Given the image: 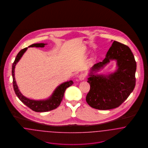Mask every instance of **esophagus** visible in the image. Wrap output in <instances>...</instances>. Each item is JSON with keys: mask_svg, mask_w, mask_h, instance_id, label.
I'll list each match as a JSON object with an SVG mask.
<instances>
[{"mask_svg": "<svg viewBox=\"0 0 148 148\" xmlns=\"http://www.w3.org/2000/svg\"><path fill=\"white\" fill-rule=\"evenodd\" d=\"M85 75L84 74H81L80 75H79V79L80 80H83L85 79Z\"/></svg>", "mask_w": 148, "mask_h": 148, "instance_id": "esophagus-1", "label": "esophagus"}]
</instances>
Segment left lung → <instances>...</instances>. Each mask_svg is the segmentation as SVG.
<instances>
[{
  "mask_svg": "<svg viewBox=\"0 0 148 148\" xmlns=\"http://www.w3.org/2000/svg\"><path fill=\"white\" fill-rule=\"evenodd\" d=\"M111 60L117 61V69L107 76L95 75ZM136 64L130 49L114 41L106 58L94 64L88 78L90 89L86 97L87 103L99 110H109L119 106L133 91L135 86Z\"/></svg>",
  "mask_w": 148,
  "mask_h": 148,
  "instance_id": "1",
  "label": "left lung"
}]
</instances>
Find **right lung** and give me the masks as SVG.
Returning <instances> with one entry per match:
<instances>
[{"instance_id":"1","label":"right lung","mask_w":148,"mask_h":148,"mask_svg":"<svg viewBox=\"0 0 148 148\" xmlns=\"http://www.w3.org/2000/svg\"><path fill=\"white\" fill-rule=\"evenodd\" d=\"M45 45L46 44L44 43H36L33 44L29 46L28 47L43 48ZM27 49L28 48H24L18 53L12 65V73L13 77V84L15 94L23 103H24L25 106H27L32 110L36 112H45L55 109L60 106L61 101H62L63 98L64 94L66 89L72 85L73 84V82L72 80H70L69 82H64V83L61 84L55 89V90L53 92L50 97L45 100H32L27 98L24 95H23V94L19 91L18 87L16 83V81L14 77V70L16 64L19 61L21 56H23V55L26 51Z\"/></svg>"}]
</instances>
